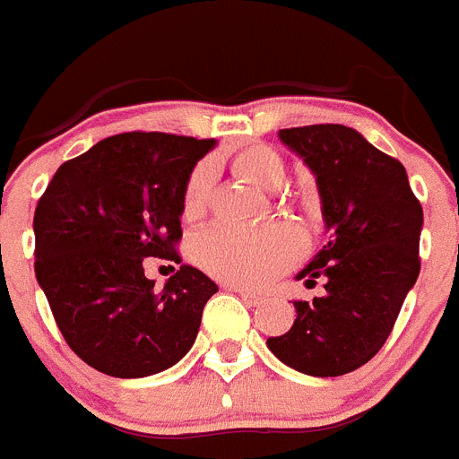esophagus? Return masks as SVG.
I'll return each mask as SVG.
<instances>
[{"instance_id":"34e87169","label":"esophagus","mask_w":459,"mask_h":459,"mask_svg":"<svg viewBox=\"0 0 459 459\" xmlns=\"http://www.w3.org/2000/svg\"><path fill=\"white\" fill-rule=\"evenodd\" d=\"M225 290L237 291V294L241 296L243 301L248 303V306H259V303H262V296L255 294V291H250V290H243V287H237V285H225Z\"/></svg>"}]
</instances>
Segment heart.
Masks as SVG:
<instances>
[{
	"mask_svg": "<svg viewBox=\"0 0 459 459\" xmlns=\"http://www.w3.org/2000/svg\"><path fill=\"white\" fill-rule=\"evenodd\" d=\"M232 168L262 188H278L285 177V160L269 144H246L232 153ZM213 165L202 160L193 168L184 186L181 209L184 218L197 221L206 213ZM301 234L290 225H269L243 230L232 225H213L193 241V259L206 273L230 285L262 287L287 269L299 255Z\"/></svg>",
	"mask_w": 459,
	"mask_h": 459,
	"instance_id": "b5f03b06",
	"label": "heart"
}]
</instances>
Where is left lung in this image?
I'll return each instance as SVG.
<instances>
[{
    "label": "left lung",
    "instance_id": "8db88e82",
    "mask_svg": "<svg viewBox=\"0 0 459 459\" xmlns=\"http://www.w3.org/2000/svg\"><path fill=\"white\" fill-rule=\"evenodd\" d=\"M278 137L315 177L328 234L296 280L324 278L326 294L294 301L291 328L266 347L303 375H347L384 347L416 285L423 209L403 163L354 128L301 126Z\"/></svg>",
    "mask_w": 459,
    "mask_h": 459
}]
</instances>
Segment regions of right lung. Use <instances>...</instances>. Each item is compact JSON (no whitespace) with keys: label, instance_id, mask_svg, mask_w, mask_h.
Segmentation results:
<instances>
[{"label":"right lung","instance_id":"obj_1","mask_svg":"<svg viewBox=\"0 0 459 459\" xmlns=\"http://www.w3.org/2000/svg\"><path fill=\"white\" fill-rule=\"evenodd\" d=\"M216 140L121 133L56 169L34 213L36 280L75 354L119 379L179 363L218 291L209 275L181 266L156 290L144 259L179 264L181 197Z\"/></svg>","mask_w":459,"mask_h":459}]
</instances>
